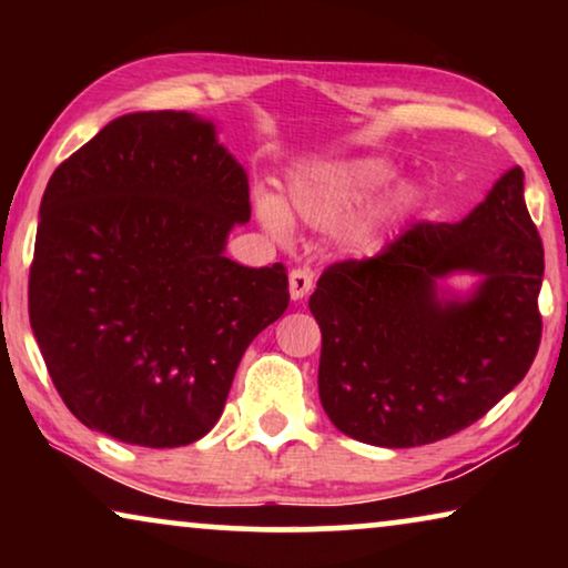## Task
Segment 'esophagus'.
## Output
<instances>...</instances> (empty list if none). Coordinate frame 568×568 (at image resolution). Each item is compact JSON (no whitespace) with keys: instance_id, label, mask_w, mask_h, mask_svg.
<instances>
[{"instance_id":"1","label":"esophagus","mask_w":568,"mask_h":568,"mask_svg":"<svg viewBox=\"0 0 568 568\" xmlns=\"http://www.w3.org/2000/svg\"><path fill=\"white\" fill-rule=\"evenodd\" d=\"M310 290H313V271H310V268H294L290 274L292 300H305Z\"/></svg>"}]
</instances>
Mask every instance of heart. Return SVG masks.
Returning a JSON list of instances; mask_svg holds the SVG:
<instances>
[{"label":"heart","instance_id":"1","mask_svg":"<svg viewBox=\"0 0 568 568\" xmlns=\"http://www.w3.org/2000/svg\"><path fill=\"white\" fill-rule=\"evenodd\" d=\"M393 162L375 154L331 162H307L286 178L282 204L268 193L255 199V214L276 240H290V220L315 230H333L372 197L373 201L341 232V240L356 255H372L383 247L390 230L408 220L422 204V191L414 181H400L393 189ZM382 190L384 193L379 194Z\"/></svg>","mask_w":568,"mask_h":568}]
</instances>
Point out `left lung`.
<instances>
[{
    "label": "left lung",
    "mask_w": 568,
    "mask_h": 568,
    "mask_svg": "<svg viewBox=\"0 0 568 568\" xmlns=\"http://www.w3.org/2000/svg\"><path fill=\"white\" fill-rule=\"evenodd\" d=\"M542 268L519 168L465 220L414 224L375 258L325 268L310 313L333 426L375 447H418L486 416L538 354ZM453 273L479 284L457 298L438 284Z\"/></svg>",
    "instance_id": "left-lung-1"
}]
</instances>
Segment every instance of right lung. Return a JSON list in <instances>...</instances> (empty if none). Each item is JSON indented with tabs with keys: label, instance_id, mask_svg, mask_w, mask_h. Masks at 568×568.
<instances>
[{
	"label": "right lung",
	"instance_id": "add662e5",
	"mask_svg": "<svg viewBox=\"0 0 568 568\" xmlns=\"http://www.w3.org/2000/svg\"><path fill=\"white\" fill-rule=\"evenodd\" d=\"M247 220V173L185 111L121 115L53 170L30 328L84 426L183 447L220 422L245 348L290 305L282 263L224 255Z\"/></svg>",
	"mask_w": 568,
	"mask_h": 568
}]
</instances>
